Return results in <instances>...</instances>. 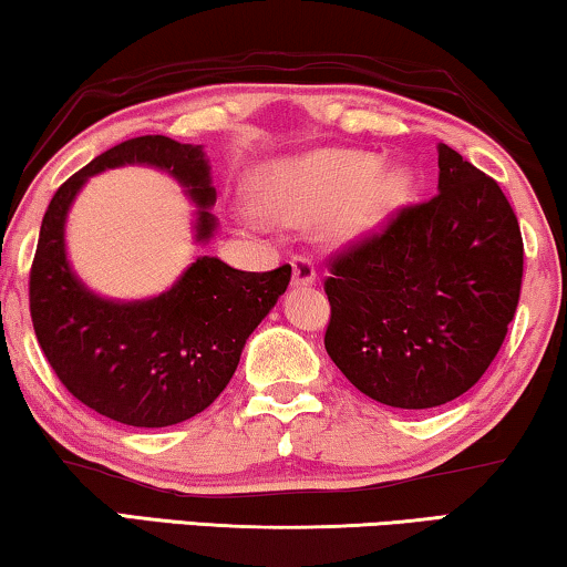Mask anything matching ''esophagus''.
<instances>
[{"instance_id": "obj_1", "label": "esophagus", "mask_w": 567, "mask_h": 567, "mask_svg": "<svg viewBox=\"0 0 567 567\" xmlns=\"http://www.w3.org/2000/svg\"><path fill=\"white\" fill-rule=\"evenodd\" d=\"M291 268H293V284L297 286H309L317 281V268L311 264L309 256H293Z\"/></svg>"}]
</instances>
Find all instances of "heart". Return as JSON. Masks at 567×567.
<instances>
[{
  "mask_svg": "<svg viewBox=\"0 0 567 567\" xmlns=\"http://www.w3.org/2000/svg\"><path fill=\"white\" fill-rule=\"evenodd\" d=\"M371 155L327 153L270 168L260 184L258 204L268 217L289 225H307L352 204L348 223H365L396 204L406 192L399 171L375 176Z\"/></svg>",
  "mask_w": 567,
  "mask_h": 567,
  "instance_id": "heart-1",
  "label": "heart"
}]
</instances>
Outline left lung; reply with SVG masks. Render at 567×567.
Listing matches in <instances>:
<instances>
[{
    "label": "left lung",
    "instance_id": "left-lung-1",
    "mask_svg": "<svg viewBox=\"0 0 567 567\" xmlns=\"http://www.w3.org/2000/svg\"><path fill=\"white\" fill-rule=\"evenodd\" d=\"M437 188L327 264L324 348L385 406L463 396L494 363L519 303L524 243L502 186L440 143Z\"/></svg>",
    "mask_w": 567,
    "mask_h": 567
}]
</instances>
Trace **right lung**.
<instances>
[{
	"label": "right lung",
	"mask_w": 567,
	"mask_h": 567,
	"mask_svg": "<svg viewBox=\"0 0 567 567\" xmlns=\"http://www.w3.org/2000/svg\"><path fill=\"white\" fill-rule=\"evenodd\" d=\"M122 163L168 171L199 204L196 237L215 233V188L202 145L143 135L110 147L59 186L40 225L30 268V317L59 381L96 414L130 426L192 420L233 379L245 340L291 281L284 264L248 274L204 256L176 286L147 301H106L86 291L65 260L63 223L89 176Z\"/></svg>",
	"instance_id": "right-lung-1"
}]
</instances>
